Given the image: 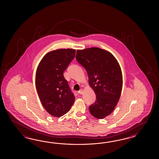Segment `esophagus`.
Listing matches in <instances>:
<instances>
[{
  "mask_svg": "<svg viewBox=\"0 0 159 159\" xmlns=\"http://www.w3.org/2000/svg\"><path fill=\"white\" fill-rule=\"evenodd\" d=\"M78 93H79L80 94H83V89L80 90L79 91Z\"/></svg>",
  "mask_w": 159,
  "mask_h": 159,
  "instance_id": "34e87169",
  "label": "esophagus"
}]
</instances>
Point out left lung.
<instances>
[{
	"label": "left lung",
	"instance_id": "1",
	"mask_svg": "<svg viewBox=\"0 0 159 159\" xmlns=\"http://www.w3.org/2000/svg\"><path fill=\"white\" fill-rule=\"evenodd\" d=\"M76 59L86 69L89 85L96 95L89 111L95 118L102 119L112 113L120 99L123 86L120 65L112 53L98 47L77 50Z\"/></svg>",
	"mask_w": 159,
	"mask_h": 159
}]
</instances>
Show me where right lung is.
I'll list each match as a JSON object with an SVG mask.
<instances>
[{"label":"right lung","mask_w":159,"mask_h":159,"mask_svg":"<svg viewBox=\"0 0 159 159\" xmlns=\"http://www.w3.org/2000/svg\"><path fill=\"white\" fill-rule=\"evenodd\" d=\"M75 49H57L47 52L39 62L35 84L43 107L50 115L60 117L68 112L75 97L64 72L75 56Z\"/></svg>","instance_id":"1"}]
</instances>
